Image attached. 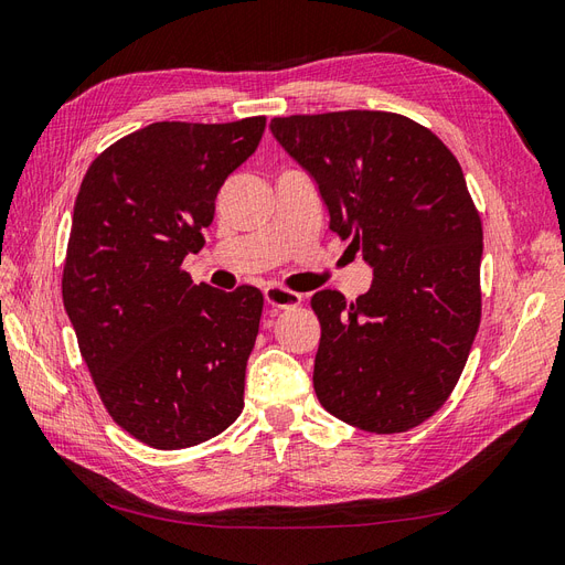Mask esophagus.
I'll return each mask as SVG.
<instances>
[{
    "label": "esophagus",
    "instance_id": "obj_1",
    "mask_svg": "<svg viewBox=\"0 0 565 565\" xmlns=\"http://www.w3.org/2000/svg\"><path fill=\"white\" fill-rule=\"evenodd\" d=\"M265 300L267 306L277 308V310H288V308H296L302 302V294L291 291V288H284L279 284H271L265 288Z\"/></svg>",
    "mask_w": 565,
    "mask_h": 565
}]
</instances>
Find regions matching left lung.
<instances>
[{
	"instance_id": "8db88e82",
	"label": "left lung",
	"mask_w": 565,
	"mask_h": 565,
	"mask_svg": "<svg viewBox=\"0 0 565 565\" xmlns=\"http://www.w3.org/2000/svg\"><path fill=\"white\" fill-rule=\"evenodd\" d=\"M269 128L320 183L329 228L374 269L351 302L331 288L310 300L317 398L372 434L423 425L456 388L482 317V220L456 154L394 111L294 114Z\"/></svg>"
}]
</instances>
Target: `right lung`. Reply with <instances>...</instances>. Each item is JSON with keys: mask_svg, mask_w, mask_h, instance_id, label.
Masks as SVG:
<instances>
[{"mask_svg": "<svg viewBox=\"0 0 565 565\" xmlns=\"http://www.w3.org/2000/svg\"><path fill=\"white\" fill-rule=\"evenodd\" d=\"M265 124L157 121L99 152L81 183L64 308L111 420L159 451L207 441L243 411L263 294L195 286L183 257L205 245L216 193Z\"/></svg>", "mask_w": 565, "mask_h": 565, "instance_id": "1", "label": "right lung"}]
</instances>
